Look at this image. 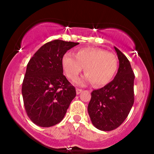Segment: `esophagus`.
<instances>
[{"instance_id":"esophagus-1","label":"esophagus","mask_w":154,"mask_h":154,"mask_svg":"<svg viewBox=\"0 0 154 154\" xmlns=\"http://www.w3.org/2000/svg\"><path fill=\"white\" fill-rule=\"evenodd\" d=\"M82 91V90L79 89V88H77V89H76V93H77V95H79V93H80Z\"/></svg>"}]
</instances>
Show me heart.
Returning <instances> with one entry per match:
<instances>
[{"instance_id":"1","label":"heart","mask_w":154,"mask_h":154,"mask_svg":"<svg viewBox=\"0 0 154 154\" xmlns=\"http://www.w3.org/2000/svg\"><path fill=\"white\" fill-rule=\"evenodd\" d=\"M116 56L106 51L95 48H83L75 56L67 52L62 58V66L71 80L77 79L83 67L86 74L85 80L101 87L110 82L117 70Z\"/></svg>"}]
</instances>
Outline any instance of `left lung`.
Wrapping results in <instances>:
<instances>
[{
  "mask_svg": "<svg viewBox=\"0 0 154 154\" xmlns=\"http://www.w3.org/2000/svg\"><path fill=\"white\" fill-rule=\"evenodd\" d=\"M119 66L114 79L91 93L88 111L93 125L103 131L119 127L128 117L134 103L135 75L128 58L114 47Z\"/></svg>",
  "mask_w": 154,
  "mask_h": 154,
  "instance_id": "obj_1",
  "label": "left lung"
}]
</instances>
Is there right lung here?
Returning a JSON list of instances; mask_svg holds the SVG:
<instances>
[{
    "label": "right lung",
    "instance_id": "add662e5",
    "mask_svg": "<svg viewBox=\"0 0 154 154\" xmlns=\"http://www.w3.org/2000/svg\"><path fill=\"white\" fill-rule=\"evenodd\" d=\"M78 44L48 42L28 62L22 93L26 114L35 125L49 128L59 123L76 96L75 88L63 74L62 58Z\"/></svg>",
    "mask_w": 154,
    "mask_h": 154
}]
</instances>
